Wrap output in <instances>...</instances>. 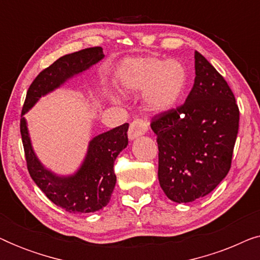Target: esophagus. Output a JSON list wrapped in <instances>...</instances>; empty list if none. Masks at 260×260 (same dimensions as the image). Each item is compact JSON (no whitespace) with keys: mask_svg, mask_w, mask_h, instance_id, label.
Wrapping results in <instances>:
<instances>
[{"mask_svg":"<svg viewBox=\"0 0 260 260\" xmlns=\"http://www.w3.org/2000/svg\"><path fill=\"white\" fill-rule=\"evenodd\" d=\"M149 123L143 118H137L131 122L129 131H127V136L130 140H135L138 136H142L148 131Z\"/></svg>","mask_w":260,"mask_h":260,"instance_id":"esophagus-1","label":"esophagus"}]
</instances>
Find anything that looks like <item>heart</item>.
I'll use <instances>...</instances> for the list:
<instances>
[{"label": "heart", "mask_w": 260, "mask_h": 260, "mask_svg": "<svg viewBox=\"0 0 260 260\" xmlns=\"http://www.w3.org/2000/svg\"><path fill=\"white\" fill-rule=\"evenodd\" d=\"M117 78L126 93L144 91L145 105L152 112L173 109L187 85V72L182 63L152 56L125 60Z\"/></svg>", "instance_id": "heart-1"}]
</instances>
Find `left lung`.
Returning <instances> with one entry per match:
<instances>
[{"label": "left lung", "instance_id": "8db88e82", "mask_svg": "<svg viewBox=\"0 0 260 260\" xmlns=\"http://www.w3.org/2000/svg\"><path fill=\"white\" fill-rule=\"evenodd\" d=\"M195 80L186 102L155 115L158 181L181 204L211 193L230 172L239 129V108L227 81L195 52Z\"/></svg>", "mask_w": 260, "mask_h": 260}]
</instances>
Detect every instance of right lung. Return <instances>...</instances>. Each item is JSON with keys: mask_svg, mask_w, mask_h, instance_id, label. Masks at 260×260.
Segmentation results:
<instances>
[{"mask_svg": "<svg viewBox=\"0 0 260 260\" xmlns=\"http://www.w3.org/2000/svg\"><path fill=\"white\" fill-rule=\"evenodd\" d=\"M104 58L102 47H90L71 53L41 71L27 91L23 116L41 95L47 94L67 79L90 69ZM129 124L98 135L90 142L88 150L79 170L71 176H58L41 165L31 148L24 117H21L20 131L26 156L27 168L37 186L49 200L70 213H90L109 204L116 184L113 170L117 156L127 145Z\"/></svg>", "mask_w": 260, "mask_h": 260, "instance_id": "1", "label": "right lung"}]
</instances>
